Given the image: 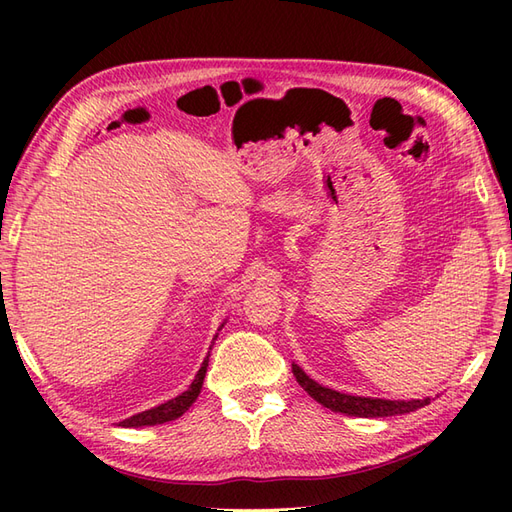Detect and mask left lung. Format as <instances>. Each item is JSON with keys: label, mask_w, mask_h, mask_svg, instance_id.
<instances>
[{"label": "left lung", "mask_w": 512, "mask_h": 512, "mask_svg": "<svg viewBox=\"0 0 512 512\" xmlns=\"http://www.w3.org/2000/svg\"><path fill=\"white\" fill-rule=\"evenodd\" d=\"M292 374L297 382L309 393V397L316 399L318 404L329 408L333 412H342L348 416H361V418H382V416H395V414H408L418 408H425L431 404V397L425 399H378V397H359V395H348L339 393L327 386L318 384L316 380L309 378L305 371L292 363Z\"/></svg>", "instance_id": "obj_1"}]
</instances>
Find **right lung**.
<instances>
[{"instance_id":"1","label":"right lung","mask_w":512,"mask_h":512,"mask_svg":"<svg viewBox=\"0 0 512 512\" xmlns=\"http://www.w3.org/2000/svg\"><path fill=\"white\" fill-rule=\"evenodd\" d=\"M224 324L226 322L220 324L218 331H222ZM213 339H218V335H215ZM207 365H209V354L205 356V361H203V365H200L198 374H196L194 382L190 384L188 391H183L181 395L168 399L166 404H160L156 408L145 410V412H138V414L126 418V421L119 423V427H151V425H162V423H168V421H175V418H179L185 410H190V406L194 404L196 397L200 395V389H203V380H205V374H207Z\"/></svg>"}]
</instances>
